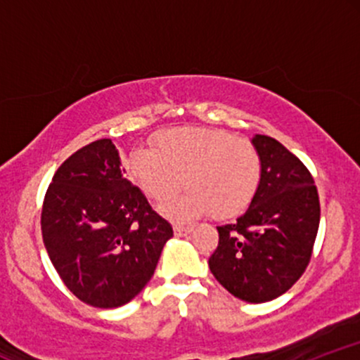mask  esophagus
<instances>
[{
  "label": "esophagus",
  "mask_w": 360,
  "mask_h": 360,
  "mask_svg": "<svg viewBox=\"0 0 360 360\" xmlns=\"http://www.w3.org/2000/svg\"><path fill=\"white\" fill-rule=\"evenodd\" d=\"M193 225H174V233L177 237H181V235H188L189 232H193Z\"/></svg>",
  "instance_id": "obj_1"
}]
</instances>
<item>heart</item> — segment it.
I'll list each match as a JSON object with an SVG mask.
<instances>
[{
  "instance_id": "b5f03b06",
  "label": "heart",
  "mask_w": 360,
  "mask_h": 360,
  "mask_svg": "<svg viewBox=\"0 0 360 360\" xmlns=\"http://www.w3.org/2000/svg\"><path fill=\"white\" fill-rule=\"evenodd\" d=\"M154 150L137 148L127 157L131 181L155 203L166 205L189 189L179 214L212 213L230 218L249 208L262 179V159L250 140L220 128L177 127L160 131Z\"/></svg>"
}]
</instances>
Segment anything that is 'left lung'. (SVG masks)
Masks as SVG:
<instances>
[{
	"mask_svg": "<svg viewBox=\"0 0 360 360\" xmlns=\"http://www.w3.org/2000/svg\"><path fill=\"white\" fill-rule=\"evenodd\" d=\"M262 159L257 194L235 223L217 226L210 271L235 298L266 303L307 271L320 225V198L308 167L278 140L255 135Z\"/></svg>",
	"mask_w": 360,
	"mask_h": 360,
	"instance_id": "8db88e82",
	"label": "left lung"
}]
</instances>
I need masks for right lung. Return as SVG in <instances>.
Returning a JSON list of instances; mask_svg holds the SVG:
<instances>
[{
  "mask_svg": "<svg viewBox=\"0 0 360 360\" xmlns=\"http://www.w3.org/2000/svg\"><path fill=\"white\" fill-rule=\"evenodd\" d=\"M110 139L60 164L42 206V237L62 283L82 303L118 308L154 276L172 226L123 176Z\"/></svg>",
  "mask_w": 360,
  "mask_h": 360,
  "instance_id": "add662e5",
  "label": "right lung"
}]
</instances>
